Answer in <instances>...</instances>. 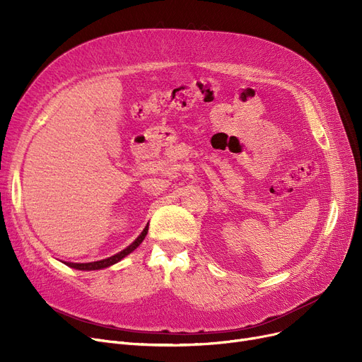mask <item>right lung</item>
<instances>
[{
  "label": "right lung",
  "instance_id": "1",
  "mask_svg": "<svg viewBox=\"0 0 362 362\" xmlns=\"http://www.w3.org/2000/svg\"><path fill=\"white\" fill-rule=\"evenodd\" d=\"M148 233V226L144 229V232L136 238V240L130 243L126 250H123L122 252L112 255L110 258H105V259H101V261H93V262H64L66 265H69V267L71 269H76V270H100V269H105V267H110V265L119 262L122 258H124L127 254H130L132 251H135L138 246L142 243V240L145 239Z\"/></svg>",
  "mask_w": 362,
  "mask_h": 362
}]
</instances>
